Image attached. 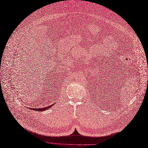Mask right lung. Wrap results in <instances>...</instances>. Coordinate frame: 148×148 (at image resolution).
I'll list each match as a JSON object with an SVG mask.
<instances>
[{
  "mask_svg": "<svg viewBox=\"0 0 148 148\" xmlns=\"http://www.w3.org/2000/svg\"><path fill=\"white\" fill-rule=\"evenodd\" d=\"M55 103L51 104V105H49V106H48V107H44V108H31V110H32L36 111H45V110L49 109V108H51V107H52Z\"/></svg>",
  "mask_w": 148,
  "mask_h": 148,
  "instance_id": "add662e5",
  "label": "right lung"
}]
</instances>
